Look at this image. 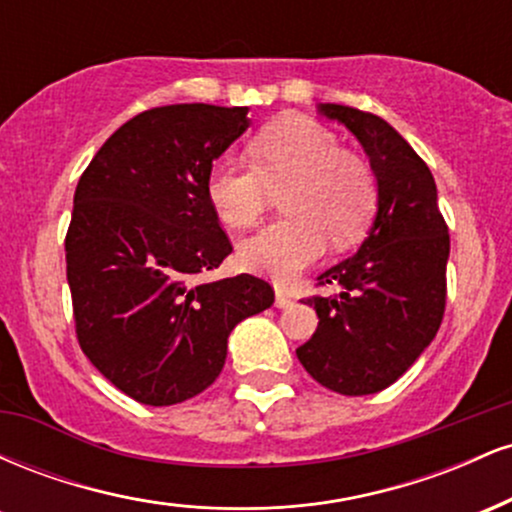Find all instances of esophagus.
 <instances>
[{
    "label": "esophagus",
    "instance_id": "34e87169",
    "mask_svg": "<svg viewBox=\"0 0 512 512\" xmlns=\"http://www.w3.org/2000/svg\"><path fill=\"white\" fill-rule=\"evenodd\" d=\"M293 298L284 289H276V308H291Z\"/></svg>",
    "mask_w": 512,
    "mask_h": 512
}]
</instances>
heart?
I'll use <instances>...</instances> for the list:
<instances>
[{
	"mask_svg": "<svg viewBox=\"0 0 512 512\" xmlns=\"http://www.w3.org/2000/svg\"><path fill=\"white\" fill-rule=\"evenodd\" d=\"M252 163L221 158L207 175V197L231 228H250L272 190L291 187L276 221L240 245V262L274 281H291L325 252L327 238L344 250L361 240L378 207L368 163L346 154L334 132L308 117H281L252 142Z\"/></svg>",
	"mask_w": 512,
	"mask_h": 512,
	"instance_id": "heart-1",
	"label": "heart"
}]
</instances>
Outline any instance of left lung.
Segmentation results:
<instances>
[{
    "label": "left lung",
    "instance_id": "8db88e82",
    "mask_svg": "<svg viewBox=\"0 0 512 512\" xmlns=\"http://www.w3.org/2000/svg\"><path fill=\"white\" fill-rule=\"evenodd\" d=\"M366 151L378 182V211L361 248L317 276L339 286L313 296L317 330L296 356L327 390L361 397L390 387L436 337L445 313L450 236L436 180L407 139L383 117L320 103Z\"/></svg>",
    "mask_w": 512,
    "mask_h": 512
}]
</instances>
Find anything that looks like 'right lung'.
<instances>
[{
	"label": "right lung",
	"mask_w": 512,
	"mask_h": 512,
	"mask_svg": "<svg viewBox=\"0 0 512 512\" xmlns=\"http://www.w3.org/2000/svg\"><path fill=\"white\" fill-rule=\"evenodd\" d=\"M248 127V108L144 110L76 185L64 240L76 337L88 361L142 404L168 407L207 390L233 327L274 303L272 286L252 274L202 281L233 252L207 175Z\"/></svg>",
	"instance_id": "add662e5"
}]
</instances>
